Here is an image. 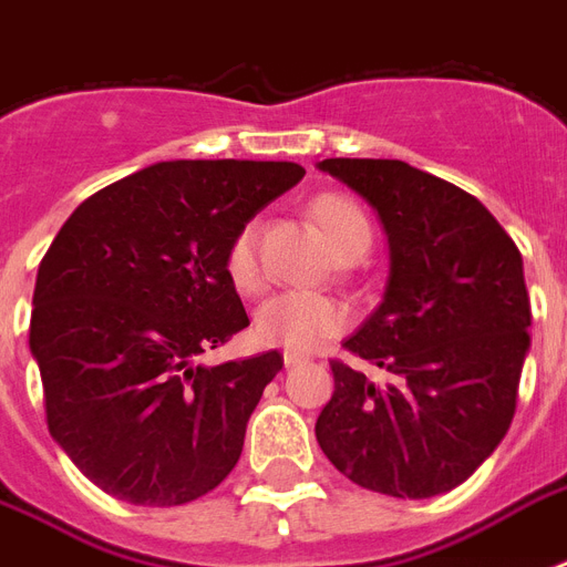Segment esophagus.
Masks as SVG:
<instances>
[{"label":"esophagus","mask_w":567,"mask_h":567,"mask_svg":"<svg viewBox=\"0 0 567 567\" xmlns=\"http://www.w3.org/2000/svg\"><path fill=\"white\" fill-rule=\"evenodd\" d=\"M282 362H285V368H297V364L306 362V355H300V353H285V355H282Z\"/></svg>","instance_id":"esophagus-1"}]
</instances>
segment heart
Returning <instances> with one entry per match:
<instances>
[{
	"label": "heart",
	"instance_id": "b5f03b06",
	"mask_svg": "<svg viewBox=\"0 0 567 567\" xmlns=\"http://www.w3.org/2000/svg\"><path fill=\"white\" fill-rule=\"evenodd\" d=\"M311 217L329 249L341 256L344 249L371 244L368 217L353 199L341 194H323L311 203ZM226 274L240 293H258L265 288V270L258 258V226L244 223L226 247ZM350 311L341 300L327 293L285 291L276 293L256 311V338L267 347H282L291 353H311L323 341L344 332Z\"/></svg>",
	"mask_w": 567,
	"mask_h": 567
}]
</instances>
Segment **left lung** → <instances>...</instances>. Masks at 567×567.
<instances>
[{"mask_svg": "<svg viewBox=\"0 0 567 567\" xmlns=\"http://www.w3.org/2000/svg\"><path fill=\"white\" fill-rule=\"evenodd\" d=\"M388 235L382 302L355 336L368 377L332 362L315 435L362 488L423 501L456 488L501 444L529 353V293L515 240L476 196L394 158H327Z\"/></svg>", "mask_w": 567, "mask_h": 567, "instance_id": "8db88e82", "label": "left lung"}]
</instances>
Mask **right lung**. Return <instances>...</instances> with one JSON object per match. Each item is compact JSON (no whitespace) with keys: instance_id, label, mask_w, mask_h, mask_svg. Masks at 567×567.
<instances>
[{"instance_id":"obj_1","label":"right lung","mask_w":567,"mask_h":567,"mask_svg":"<svg viewBox=\"0 0 567 567\" xmlns=\"http://www.w3.org/2000/svg\"><path fill=\"white\" fill-rule=\"evenodd\" d=\"M302 176L293 162H158L87 196L55 235L29 347L52 439L105 494L182 506L238 465L282 355H199L249 327L231 235Z\"/></svg>"}]
</instances>
